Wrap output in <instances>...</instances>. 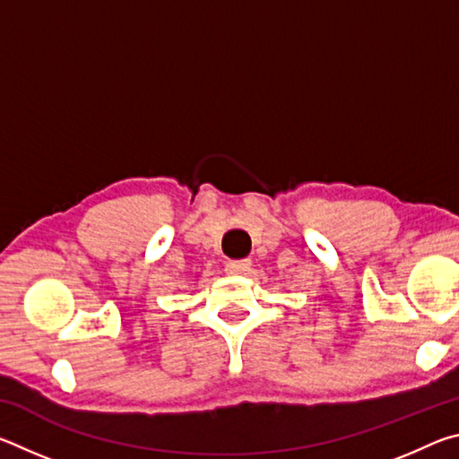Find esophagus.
I'll list each match as a JSON object with an SVG mask.
<instances>
[{
  "instance_id": "esophagus-1",
  "label": "esophagus",
  "mask_w": 459,
  "mask_h": 459,
  "mask_svg": "<svg viewBox=\"0 0 459 459\" xmlns=\"http://www.w3.org/2000/svg\"><path fill=\"white\" fill-rule=\"evenodd\" d=\"M251 267V261L248 259H235L227 263V273L229 275H243Z\"/></svg>"
}]
</instances>
